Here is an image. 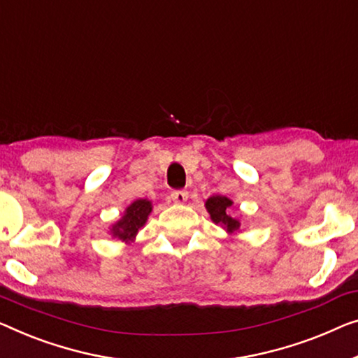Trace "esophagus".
<instances>
[{
  "label": "esophagus",
  "instance_id": "34e87169",
  "mask_svg": "<svg viewBox=\"0 0 358 358\" xmlns=\"http://www.w3.org/2000/svg\"><path fill=\"white\" fill-rule=\"evenodd\" d=\"M170 197H172L175 202H178V204H183V202L188 199V191L175 189V191H172V193H170Z\"/></svg>",
  "mask_w": 358,
  "mask_h": 358
}]
</instances>
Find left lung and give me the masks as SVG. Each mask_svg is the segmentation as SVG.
Returning a JSON list of instances; mask_svg holds the SVG:
<instances>
[{
	"mask_svg": "<svg viewBox=\"0 0 358 358\" xmlns=\"http://www.w3.org/2000/svg\"><path fill=\"white\" fill-rule=\"evenodd\" d=\"M233 202L225 196H212L206 202V209L210 213V218L217 225L225 228L228 233H234L239 230V220L228 215Z\"/></svg>",
	"mask_w": 358,
	"mask_h": 358,
	"instance_id": "1",
	"label": "left lung"
}]
</instances>
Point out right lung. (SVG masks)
<instances>
[{
  "mask_svg": "<svg viewBox=\"0 0 358 358\" xmlns=\"http://www.w3.org/2000/svg\"><path fill=\"white\" fill-rule=\"evenodd\" d=\"M151 210H152V206L149 201L146 199L135 201L125 210V215L122 217V220H119L114 227H112V234L125 243L131 241V239L136 236V233L140 231L143 225L146 223L148 215L151 213Z\"/></svg>",
  "mask_w": 358,
  "mask_h": 358,
  "instance_id": "right-lung-1",
  "label": "right lung"
}]
</instances>
